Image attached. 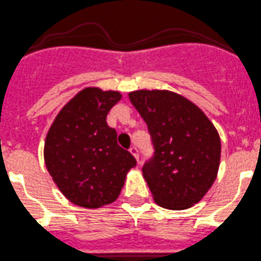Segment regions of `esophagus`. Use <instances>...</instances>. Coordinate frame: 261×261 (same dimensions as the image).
Listing matches in <instances>:
<instances>
[{
	"label": "esophagus",
	"mask_w": 261,
	"mask_h": 261,
	"mask_svg": "<svg viewBox=\"0 0 261 261\" xmlns=\"http://www.w3.org/2000/svg\"><path fill=\"white\" fill-rule=\"evenodd\" d=\"M129 152H130L133 156H135L136 160H137V163L140 164V156H138V150H137V148H136V147H130V148H129Z\"/></svg>",
	"instance_id": "obj_1"
}]
</instances>
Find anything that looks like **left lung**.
<instances>
[{
  "label": "left lung",
  "mask_w": 261,
  "mask_h": 261,
  "mask_svg": "<svg viewBox=\"0 0 261 261\" xmlns=\"http://www.w3.org/2000/svg\"><path fill=\"white\" fill-rule=\"evenodd\" d=\"M129 100L146 121L153 158L143 178L159 206L185 210L197 203L219 170L220 138L198 106L166 89H140Z\"/></svg>",
  "instance_id": "left-lung-1"
}]
</instances>
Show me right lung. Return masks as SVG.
<instances>
[{"instance_id": "add662e5", "label": "right lung", "mask_w": 261, "mask_h": 261, "mask_svg": "<svg viewBox=\"0 0 261 261\" xmlns=\"http://www.w3.org/2000/svg\"><path fill=\"white\" fill-rule=\"evenodd\" d=\"M120 92L87 87L60 110L44 141V164L64 196L74 205L97 209L120 195L136 159L118 145L106 116Z\"/></svg>"}]
</instances>
